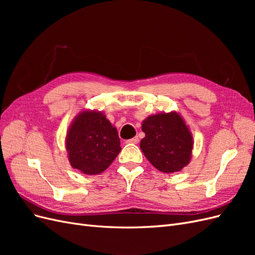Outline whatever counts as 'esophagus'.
I'll use <instances>...</instances> for the list:
<instances>
[{
    "instance_id": "esophagus-1",
    "label": "esophagus",
    "mask_w": 255,
    "mask_h": 255,
    "mask_svg": "<svg viewBox=\"0 0 255 255\" xmlns=\"http://www.w3.org/2000/svg\"><path fill=\"white\" fill-rule=\"evenodd\" d=\"M138 142H139V139H138V137L130 138V139L127 140V143H133V144H137Z\"/></svg>"
}]
</instances>
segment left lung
Wrapping results in <instances>:
<instances>
[{
	"label": "left lung",
	"mask_w": 255,
	"mask_h": 255,
	"mask_svg": "<svg viewBox=\"0 0 255 255\" xmlns=\"http://www.w3.org/2000/svg\"><path fill=\"white\" fill-rule=\"evenodd\" d=\"M141 128L145 137L140 149L159 171L176 172L189 163L192 137L179 114L150 116L142 122Z\"/></svg>",
	"instance_id": "8db88e82"
}]
</instances>
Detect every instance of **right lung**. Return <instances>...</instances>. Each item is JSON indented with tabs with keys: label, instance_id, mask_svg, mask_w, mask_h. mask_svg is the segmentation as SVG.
Instances as JSON below:
<instances>
[{
	"label": "right lung",
	"instance_id": "1",
	"mask_svg": "<svg viewBox=\"0 0 255 255\" xmlns=\"http://www.w3.org/2000/svg\"><path fill=\"white\" fill-rule=\"evenodd\" d=\"M66 148L71 166L89 175L103 172L121 151L117 129L99 112H83L76 117Z\"/></svg>",
	"mask_w": 255,
	"mask_h": 255
}]
</instances>
